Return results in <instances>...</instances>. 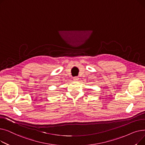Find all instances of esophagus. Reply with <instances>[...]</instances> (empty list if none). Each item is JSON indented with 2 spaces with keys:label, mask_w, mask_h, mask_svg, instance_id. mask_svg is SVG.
I'll use <instances>...</instances> for the list:
<instances>
[{
  "label": "esophagus",
  "mask_w": 145,
  "mask_h": 145,
  "mask_svg": "<svg viewBox=\"0 0 145 145\" xmlns=\"http://www.w3.org/2000/svg\"><path fill=\"white\" fill-rule=\"evenodd\" d=\"M73 79L74 81H78V80H79V78L77 77V76H76V77H74V78H73Z\"/></svg>",
  "instance_id": "obj_1"
}]
</instances>
